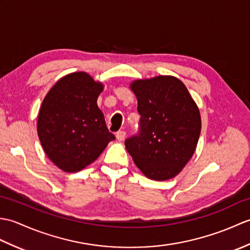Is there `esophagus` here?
Masks as SVG:
<instances>
[{
	"label": "esophagus",
	"instance_id": "esophagus-1",
	"mask_svg": "<svg viewBox=\"0 0 250 250\" xmlns=\"http://www.w3.org/2000/svg\"><path fill=\"white\" fill-rule=\"evenodd\" d=\"M125 136H126V133H125V131H118V132H117V133H116V137H117V140L120 141V142L125 141Z\"/></svg>",
	"mask_w": 250,
	"mask_h": 250
}]
</instances>
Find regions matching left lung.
I'll use <instances>...</instances> for the list:
<instances>
[{"mask_svg":"<svg viewBox=\"0 0 250 250\" xmlns=\"http://www.w3.org/2000/svg\"><path fill=\"white\" fill-rule=\"evenodd\" d=\"M141 115L139 135L125 144L146 177L168 180L193 156L201 133V115L188 89L178 78L160 75L132 82Z\"/></svg>","mask_w":250,"mask_h":250,"instance_id":"obj_1","label":"left lung"}]
</instances>
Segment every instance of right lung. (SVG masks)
<instances>
[{
	"label": "right lung",
	"mask_w": 250,
	"mask_h": 250,
	"mask_svg": "<svg viewBox=\"0 0 250 250\" xmlns=\"http://www.w3.org/2000/svg\"><path fill=\"white\" fill-rule=\"evenodd\" d=\"M103 89L88 73L75 72L59 79L44 98L37 134L47 157L62 171H82L115 140L97 104Z\"/></svg>",
	"instance_id": "right-lung-1"
}]
</instances>
